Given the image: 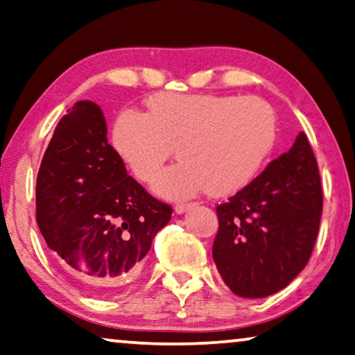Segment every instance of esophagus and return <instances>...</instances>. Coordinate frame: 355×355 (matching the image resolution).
I'll use <instances>...</instances> for the list:
<instances>
[{
	"mask_svg": "<svg viewBox=\"0 0 355 355\" xmlns=\"http://www.w3.org/2000/svg\"><path fill=\"white\" fill-rule=\"evenodd\" d=\"M189 207H191V204H177L175 205V211L177 214H184Z\"/></svg>",
	"mask_w": 355,
	"mask_h": 355,
	"instance_id": "obj_1",
	"label": "esophagus"
}]
</instances>
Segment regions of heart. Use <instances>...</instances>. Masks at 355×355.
Segmentation results:
<instances>
[{
	"instance_id": "obj_1",
	"label": "heart",
	"mask_w": 355,
	"mask_h": 355,
	"mask_svg": "<svg viewBox=\"0 0 355 355\" xmlns=\"http://www.w3.org/2000/svg\"><path fill=\"white\" fill-rule=\"evenodd\" d=\"M276 139V111L263 98L175 92L148 98L145 114L121 111L111 135L118 156L140 182L155 178L175 146L180 162L153 184L167 199L200 191L236 194L260 173Z\"/></svg>"
}]
</instances>
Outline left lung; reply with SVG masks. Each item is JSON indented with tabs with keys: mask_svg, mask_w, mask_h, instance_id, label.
Returning <instances> with one entry per match:
<instances>
[{
	"mask_svg": "<svg viewBox=\"0 0 355 355\" xmlns=\"http://www.w3.org/2000/svg\"><path fill=\"white\" fill-rule=\"evenodd\" d=\"M322 204L319 167L300 132L287 153L216 207L211 255L231 292L264 298L287 287L309 261Z\"/></svg>",
	"mask_w": 355,
	"mask_h": 355,
	"instance_id": "obj_1",
	"label": "left lung"
}]
</instances>
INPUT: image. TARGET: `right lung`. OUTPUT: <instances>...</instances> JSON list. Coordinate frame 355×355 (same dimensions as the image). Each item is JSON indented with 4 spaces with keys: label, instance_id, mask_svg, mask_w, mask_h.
Here are the masks:
<instances>
[{
    "label": "right lung",
    "instance_id": "obj_1",
    "mask_svg": "<svg viewBox=\"0 0 355 355\" xmlns=\"http://www.w3.org/2000/svg\"><path fill=\"white\" fill-rule=\"evenodd\" d=\"M171 205L127 175L98 105L81 100L57 124L36 178L46 244L83 287L110 296L135 276Z\"/></svg>",
    "mask_w": 355,
    "mask_h": 355
}]
</instances>
